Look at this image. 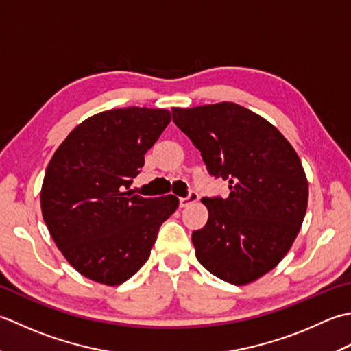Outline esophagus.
I'll return each instance as SVG.
<instances>
[{
  "label": "esophagus",
  "mask_w": 351,
  "mask_h": 351,
  "mask_svg": "<svg viewBox=\"0 0 351 351\" xmlns=\"http://www.w3.org/2000/svg\"><path fill=\"white\" fill-rule=\"evenodd\" d=\"M198 199V194L195 191H191L189 194H188V197H183V198H180V207H186V206H189V204H192V203H195Z\"/></svg>",
  "instance_id": "esophagus-1"
}]
</instances>
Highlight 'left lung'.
Segmentation results:
<instances>
[{
	"mask_svg": "<svg viewBox=\"0 0 351 351\" xmlns=\"http://www.w3.org/2000/svg\"><path fill=\"white\" fill-rule=\"evenodd\" d=\"M207 173L227 198L204 197L209 219L192 233L198 262L221 280L245 285L289 252L303 224L309 184L295 149L267 119L234 103L173 109Z\"/></svg>",
	"mask_w": 351,
	"mask_h": 351,
	"instance_id": "obj_1",
	"label": "left lung"
}]
</instances>
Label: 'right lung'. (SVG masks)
<instances>
[{"mask_svg": "<svg viewBox=\"0 0 351 351\" xmlns=\"http://www.w3.org/2000/svg\"><path fill=\"white\" fill-rule=\"evenodd\" d=\"M169 121L168 110L147 107L97 113L48 163L42 215L57 248L90 280L115 286L138 273L178 207L174 195L144 198L128 191Z\"/></svg>", "mask_w": 351, "mask_h": 351, "instance_id": "obj_1", "label": "right lung"}]
</instances>
